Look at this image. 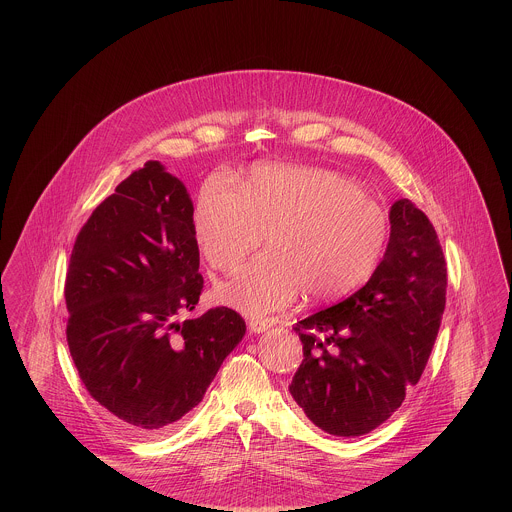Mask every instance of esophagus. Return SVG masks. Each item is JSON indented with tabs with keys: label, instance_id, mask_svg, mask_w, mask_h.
Listing matches in <instances>:
<instances>
[{
	"label": "esophagus",
	"instance_id": "1",
	"mask_svg": "<svg viewBox=\"0 0 512 512\" xmlns=\"http://www.w3.org/2000/svg\"><path fill=\"white\" fill-rule=\"evenodd\" d=\"M272 326V320H268V318H255V320H249V330L253 332V334H261V332H265Z\"/></svg>",
	"mask_w": 512,
	"mask_h": 512
}]
</instances>
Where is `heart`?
I'll return each mask as SVG.
<instances>
[{"label": "heart", "mask_w": 512, "mask_h": 512, "mask_svg": "<svg viewBox=\"0 0 512 512\" xmlns=\"http://www.w3.org/2000/svg\"><path fill=\"white\" fill-rule=\"evenodd\" d=\"M197 245L213 268L240 267L265 236L267 253L220 284L215 299L245 317L286 309L299 290L326 301L351 292L384 255L390 226L365 190L338 172L257 167L234 188L203 182L194 209Z\"/></svg>", "instance_id": "heart-1"}]
</instances>
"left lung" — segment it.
I'll use <instances>...</instances> for the list:
<instances>
[{
  "instance_id": "left-lung-1",
  "label": "left lung",
  "mask_w": 512,
  "mask_h": 512,
  "mask_svg": "<svg viewBox=\"0 0 512 512\" xmlns=\"http://www.w3.org/2000/svg\"><path fill=\"white\" fill-rule=\"evenodd\" d=\"M438 234L409 199L390 209V242L361 290L293 328L303 363L293 401L326 434L365 436L395 413L428 363L445 309Z\"/></svg>"
}]
</instances>
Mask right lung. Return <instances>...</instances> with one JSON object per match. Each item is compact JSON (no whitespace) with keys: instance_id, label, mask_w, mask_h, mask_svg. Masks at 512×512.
Returning a JSON list of instances; mask_svg holds the SVG:
<instances>
[{"instance_id":"obj_1","label":"right lung","mask_w":512,"mask_h":512,"mask_svg":"<svg viewBox=\"0 0 512 512\" xmlns=\"http://www.w3.org/2000/svg\"><path fill=\"white\" fill-rule=\"evenodd\" d=\"M203 288L194 203L182 180L147 161L82 226L67 272V341L90 395L140 436L176 428L245 336L217 307L197 318Z\"/></svg>"}]
</instances>
